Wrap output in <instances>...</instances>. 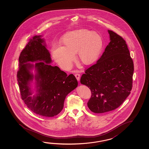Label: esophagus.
<instances>
[{
    "label": "esophagus",
    "mask_w": 149,
    "mask_h": 149,
    "mask_svg": "<svg viewBox=\"0 0 149 149\" xmlns=\"http://www.w3.org/2000/svg\"><path fill=\"white\" fill-rule=\"evenodd\" d=\"M75 76L76 78L77 79V80L78 81H79V79H80V74L78 73H76L75 74Z\"/></svg>",
    "instance_id": "esophagus-1"
}]
</instances>
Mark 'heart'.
<instances>
[{
    "instance_id": "1",
    "label": "heart",
    "mask_w": 149,
    "mask_h": 149,
    "mask_svg": "<svg viewBox=\"0 0 149 149\" xmlns=\"http://www.w3.org/2000/svg\"><path fill=\"white\" fill-rule=\"evenodd\" d=\"M63 46H55L51 52L54 60L64 70L71 68L77 52L79 61L86 65L97 59L102 49V37L98 33L87 29L67 32L60 40Z\"/></svg>"
}]
</instances>
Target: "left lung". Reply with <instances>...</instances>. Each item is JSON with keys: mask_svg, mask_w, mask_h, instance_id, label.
Returning a JSON list of instances; mask_svg holds the SVG:
<instances>
[{"mask_svg": "<svg viewBox=\"0 0 149 149\" xmlns=\"http://www.w3.org/2000/svg\"><path fill=\"white\" fill-rule=\"evenodd\" d=\"M110 41L97 63L86 70L81 84L91 92L87 103L91 111L103 113L115 110L130 95L132 87L134 62L126 41L108 30Z\"/></svg>", "mask_w": 149, "mask_h": 149, "instance_id": "8db88e82", "label": "left lung"}]
</instances>
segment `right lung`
I'll return each instance as SVG.
<instances>
[{"label":"right lung","instance_id":"add662e5","mask_svg":"<svg viewBox=\"0 0 149 149\" xmlns=\"http://www.w3.org/2000/svg\"><path fill=\"white\" fill-rule=\"evenodd\" d=\"M41 36L29 39L19 58L17 80L21 98L29 110L39 116L53 117L61 112L66 95L77 87L78 82L73 74L68 76L59 67L49 64L50 54ZM27 61L38 62L35 65L38 93L33 98L29 84L33 79L30 70L33 65L26 64Z\"/></svg>","mask_w":149,"mask_h":149}]
</instances>
